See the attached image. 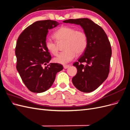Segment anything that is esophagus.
<instances>
[{"mask_svg":"<svg viewBox=\"0 0 130 130\" xmlns=\"http://www.w3.org/2000/svg\"><path fill=\"white\" fill-rule=\"evenodd\" d=\"M69 67V65H64L63 66V68L64 69H67Z\"/></svg>","mask_w":130,"mask_h":130,"instance_id":"obj_1","label":"esophagus"}]
</instances>
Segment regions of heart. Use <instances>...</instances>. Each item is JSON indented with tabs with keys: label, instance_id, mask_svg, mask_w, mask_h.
Instances as JSON below:
<instances>
[{
	"label": "heart",
	"instance_id": "1",
	"mask_svg": "<svg viewBox=\"0 0 130 130\" xmlns=\"http://www.w3.org/2000/svg\"><path fill=\"white\" fill-rule=\"evenodd\" d=\"M58 43L64 42V52H61L54 58V61L65 64L71 61L77 55L83 53L88 44L87 35L85 31L69 26H63L56 31L53 35ZM45 48L54 55H57L58 48L57 43L51 40H46Z\"/></svg>",
	"mask_w": 130,
	"mask_h": 130
}]
</instances>
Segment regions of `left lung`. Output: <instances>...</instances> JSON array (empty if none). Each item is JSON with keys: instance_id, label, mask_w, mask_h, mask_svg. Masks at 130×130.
Wrapping results in <instances>:
<instances>
[{"instance_id": "8db88e82", "label": "left lung", "mask_w": 130, "mask_h": 130, "mask_svg": "<svg viewBox=\"0 0 130 130\" xmlns=\"http://www.w3.org/2000/svg\"><path fill=\"white\" fill-rule=\"evenodd\" d=\"M63 22L80 25L87 35V48L73 64L77 70L72 82L81 92H93L103 83L109 72L112 49L107 35L88 18L70 19Z\"/></svg>"}]
</instances>
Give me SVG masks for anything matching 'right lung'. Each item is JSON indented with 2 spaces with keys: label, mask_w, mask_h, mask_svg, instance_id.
Wrapping results in <instances>:
<instances>
[{
  "label": "right lung",
  "mask_w": 130,
  "mask_h": 130,
  "mask_svg": "<svg viewBox=\"0 0 130 130\" xmlns=\"http://www.w3.org/2000/svg\"><path fill=\"white\" fill-rule=\"evenodd\" d=\"M59 23L52 20L34 23L19 35L15 54L16 68L23 82L31 92L42 93L53 84L57 72L63 68L61 64L48 63L52 56L45 48L48 30Z\"/></svg>",
  "instance_id": "1"
}]
</instances>
